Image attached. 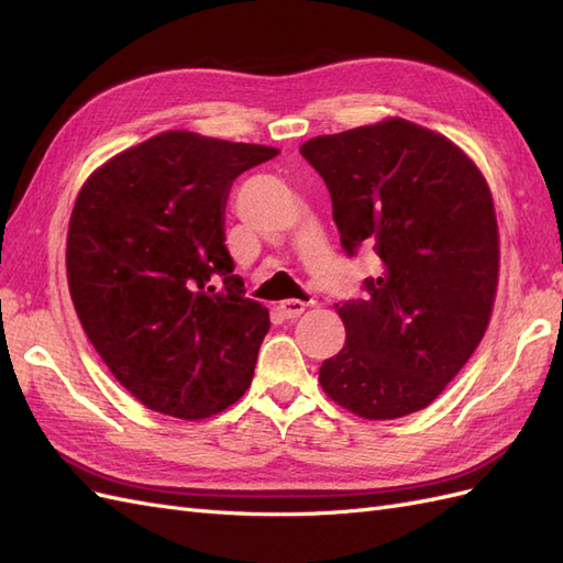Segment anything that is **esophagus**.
<instances>
[{"label":"esophagus","mask_w":563,"mask_h":563,"mask_svg":"<svg viewBox=\"0 0 563 563\" xmlns=\"http://www.w3.org/2000/svg\"><path fill=\"white\" fill-rule=\"evenodd\" d=\"M305 308H308V305H305L302 300L291 298V300H284L279 305V312H282L284 319H296V317H300L305 312Z\"/></svg>","instance_id":"obj_1"}]
</instances>
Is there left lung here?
Masks as SVG:
<instances>
[{
  "instance_id": "left-lung-1",
  "label": "left lung",
  "mask_w": 563,
  "mask_h": 563,
  "mask_svg": "<svg viewBox=\"0 0 563 563\" xmlns=\"http://www.w3.org/2000/svg\"><path fill=\"white\" fill-rule=\"evenodd\" d=\"M300 155L329 187L345 253L380 258L366 296L335 305L347 338L319 383L368 420L416 413L488 327L500 263L488 185L463 150L406 119L319 135Z\"/></svg>"
}]
</instances>
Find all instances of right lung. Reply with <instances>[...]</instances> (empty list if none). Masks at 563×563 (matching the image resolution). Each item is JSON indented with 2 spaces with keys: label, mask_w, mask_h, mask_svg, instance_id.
<instances>
[{
  "label": "right lung",
  "mask_w": 563,
  "mask_h": 563,
  "mask_svg": "<svg viewBox=\"0 0 563 563\" xmlns=\"http://www.w3.org/2000/svg\"><path fill=\"white\" fill-rule=\"evenodd\" d=\"M279 150L166 131L81 187L67 230L77 317L112 376L152 411L209 418L251 385L269 314L225 246L236 176Z\"/></svg>",
  "instance_id": "obj_1"
}]
</instances>
